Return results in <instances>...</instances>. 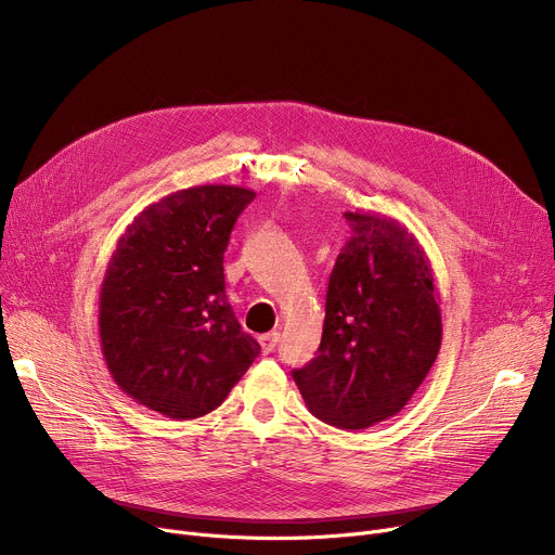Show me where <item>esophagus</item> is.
Listing matches in <instances>:
<instances>
[{
  "mask_svg": "<svg viewBox=\"0 0 555 555\" xmlns=\"http://www.w3.org/2000/svg\"><path fill=\"white\" fill-rule=\"evenodd\" d=\"M279 339H281V335H279L276 331H272V333H266V335H260V337H258V341H260L262 353H272Z\"/></svg>",
  "mask_w": 555,
  "mask_h": 555,
  "instance_id": "34e87169",
  "label": "esophagus"
}]
</instances>
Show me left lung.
Masks as SVG:
<instances>
[{"label": "left lung", "mask_w": 555, "mask_h": 555, "mask_svg": "<svg viewBox=\"0 0 555 555\" xmlns=\"http://www.w3.org/2000/svg\"><path fill=\"white\" fill-rule=\"evenodd\" d=\"M353 229L326 293L317 356L293 377L310 414L337 429L396 416L423 385L441 348L431 266L402 222L346 211Z\"/></svg>", "instance_id": "8db88e82"}]
</instances>
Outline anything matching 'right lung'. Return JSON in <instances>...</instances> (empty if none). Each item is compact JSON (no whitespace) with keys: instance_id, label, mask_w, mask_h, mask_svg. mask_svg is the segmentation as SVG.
<instances>
[{"instance_id":"right-lung-1","label":"right lung","mask_w":555,"mask_h":555,"mask_svg":"<svg viewBox=\"0 0 555 555\" xmlns=\"http://www.w3.org/2000/svg\"><path fill=\"white\" fill-rule=\"evenodd\" d=\"M254 191L204 184L145 207L116 241L99 297L101 351L134 402L191 421L224 402L260 353L224 293L222 258Z\"/></svg>"}]
</instances>
